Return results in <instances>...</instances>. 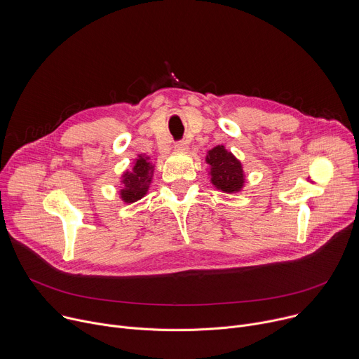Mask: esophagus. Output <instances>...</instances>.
I'll use <instances>...</instances> for the list:
<instances>
[{
  "mask_svg": "<svg viewBox=\"0 0 359 359\" xmlns=\"http://www.w3.org/2000/svg\"><path fill=\"white\" fill-rule=\"evenodd\" d=\"M187 149H189V144L184 140H179L175 143V150H177V151H184Z\"/></svg>",
  "mask_w": 359,
  "mask_h": 359,
  "instance_id": "34e87169",
  "label": "esophagus"
}]
</instances>
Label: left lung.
Returning a JSON list of instances; mask_svg holds the SVG:
<instances>
[{
    "label": "left lung",
    "mask_w": 359,
    "mask_h": 359,
    "mask_svg": "<svg viewBox=\"0 0 359 359\" xmlns=\"http://www.w3.org/2000/svg\"><path fill=\"white\" fill-rule=\"evenodd\" d=\"M206 162L210 165L212 183L226 191L234 193L243 187L244 173L241 163L224 149V146H216L209 150Z\"/></svg>",
    "instance_id": "obj_1"
}]
</instances>
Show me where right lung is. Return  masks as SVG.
<instances>
[{"instance_id":"right-lung-1","label":"right lung","mask_w":359,"mask_h":359,"mask_svg":"<svg viewBox=\"0 0 359 359\" xmlns=\"http://www.w3.org/2000/svg\"><path fill=\"white\" fill-rule=\"evenodd\" d=\"M151 173L153 166L150 165L147 158L139 156L132 172H126L123 175L122 183L125 186L121 190V197L125 200V203H133L146 194L151 179Z\"/></svg>"}]
</instances>
